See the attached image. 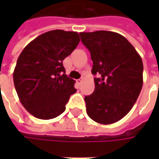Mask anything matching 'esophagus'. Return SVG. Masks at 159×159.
Segmentation results:
<instances>
[{
  "label": "esophagus",
  "instance_id": "obj_1",
  "mask_svg": "<svg viewBox=\"0 0 159 159\" xmlns=\"http://www.w3.org/2000/svg\"><path fill=\"white\" fill-rule=\"evenodd\" d=\"M83 80H84V79H83V77L82 78H80V80H78V83H79V84H81V83L83 82Z\"/></svg>",
  "mask_w": 159,
  "mask_h": 159
}]
</instances>
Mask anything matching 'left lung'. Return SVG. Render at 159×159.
I'll use <instances>...</instances> for the list:
<instances>
[{
	"label": "left lung",
	"mask_w": 159,
	"mask_h": 159,
	"mask_svg": "<svg viewBox=\"0 0 159 159\" xmlns=\"http://www.w3.org/2000/svg\"><path fill=\"white\" fill-rule=\"evenodd\" d=\"M93 61L95 91L85 96L87 113L94 121L109 125L131 111L143 88V60L124 36L114 32L80 33Z\"/></svg>",
	"instance_id": "obj_1"
}]
</instances>
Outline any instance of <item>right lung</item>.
<instances>
[{
  "label": "right lung",
  "mask_w": 159,
  "mask_h": 159,
  "mask_svg": "<svg viewBox=\"0 0 159 159\" xmlns=\"http://www.w3.org/2000/svg\"><path fill=\"white\" fill-rule=\"evenodd\" d=\"M79 42L76 32L53 30L32 40L18 57L13 72L16 91L35 118H57L76 92L75 80L64 74L63 61Z\"/></svg>",
  "instance_id": "1"
}]
</instances>
